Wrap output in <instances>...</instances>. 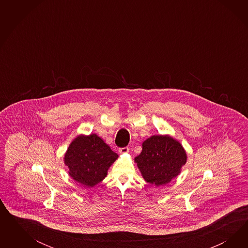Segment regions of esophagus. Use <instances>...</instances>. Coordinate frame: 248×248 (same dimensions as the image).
<instances>
[{
  "mask_svg": "<svg viewBox=\"0 0 248 248\" xmlns=\"http://www.w3.org/2000/svg\"><path fill=\"white\" fill-rule=\"evenodd\" d=\"M128 151H129L128 147H122V148H119V153H121V154H125V153H128Z\"/></svg>",
  "mask_w": 248,
  "mask_h": 248,
  "instance_id": "1",
  "label": "esophagus"
}]
</instances>
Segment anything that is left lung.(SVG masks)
Wrapping results in <instances>:
<instances>
[{
  "label": "left lung",
  "mask_w": 248,
  "mask_h": 248,
  "mask_svg": "<svg viewBox=\"0 0 248 248\" xmlns=\"http://www.w3.org/2000/svg\"><path fill=\"white\" fill-rule=\"evenodd\" d=\"M135 161L144 180L160 186L179 174L186 162V154L172 137L154 135L143 142L142 153Z\"/></svg>",
  "instance_id": "8db88e82"
}]
</instances>
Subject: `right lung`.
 <instances>
[{
    "label": "right lung",
    "mask_w": 248,
    "mask_h": 248,
    "mask_svg": "<svg viewBox=\"0 0 248 248\" xmlns=\"http://www.w3.org/2000/svg\"><path fill=\"white\" fill-rule=\"evenodd\" d=\"M114 153L96 135H80L69 145L64 163L74 180L93 187L104 180L107 170L117 159Z\"/></svg>",
    "instance_id": "right-lung-1"
}]
</instances>
